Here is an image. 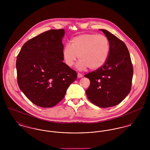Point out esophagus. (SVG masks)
I'll return each instance as SVG.
<instances>
[{
    "instance_id": "1",
    "label": "esophagus",
    "mask_w": 150,
    "mask_h": 150,
    "mask_svg": "<svg viewBox=\"0 0 150 150\" xmlns=\"http://www.w3.org/2000/svg\"><path fill=\"white\" fill-rule=\"evenodd\" d=\"M77 77H78V78H81V77H83V74L79 73L77 74Z\"/></svg>"
}]
</instances>
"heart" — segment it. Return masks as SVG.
Masks as SVG:
<instances>
[{
  "mask_svg": "<svg viewBox=\"0 0 150 150\" xmlns=\"http://www.w3.org/2000/svg\"><path fill=\"white\" fill-rule=\"evenodd\" d=\"M110 50L106 36L95 33H86L73 38L63 50L65 63L70 67L74 64L78 57L77 68L85 70L89 67L96 70L102 67L107 61Z\"/></svg>",
  "mask_w": 150,
  "mask_h": 150,
  "instance_id": "heart-1",
  "label": "heart"
}]
</instances>
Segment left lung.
<instances>
[{
  "instance_id": "1",
  "label": "left lung",
  "mask_w": 150,
  "mask_h": 150,
  "mask_svg": "<svg viewBox=\"0 0 150 150\" xmlns=\"http://www.w3.org/2000/svg\"><path fill=\"white\" fill-rule=\"evenodd\" d=\"M110 42L107 61L100 68L86 74L90 85L86 91L89 100L102 108L120 103L131 90L133 69L125 44L113 34L100 29Z\"/></svg>"
}]
</instances>
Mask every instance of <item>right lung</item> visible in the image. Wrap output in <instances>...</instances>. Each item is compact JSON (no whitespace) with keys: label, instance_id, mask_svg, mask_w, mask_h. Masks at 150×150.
Instances as JSON below:
<instances>
[{"label":"right lung","instance_id":"1","mask_svg":"<svg viewBox=\"0 0 150 150\" xmlns=\"http://www.w3.org/2000/svg\"><path fill=\"white\" fill-rule=\"evenodd\" d=\"M64 29H51L25 43L17 56L18 84L24 95L39 107H51L64 98L77 77L64 60Z\"/></svg>","mask_w":150,"mask_h":150}]
</instances>
